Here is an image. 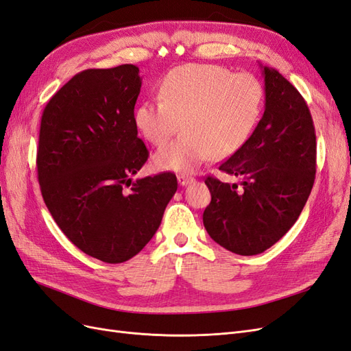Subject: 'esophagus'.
Returning a JSON list of instances; mask_svg holds the SVG:
<instances>
[{
    "mask_svg": "<svg viewBox=\"0 0 351 351\" xmlns=\"http://www.w3.org/2000/svg\"><path fill=\"white\" fill-rule=\"evenodd\" d=\"M177 180H178V184L180 186H187L193 182V177H190L187 174H178L177 176Z\"/></svg>",
    "mask_w": 351,
    "mask_h": 351,
    "instance_id": "1",
    "label": "esophagus"
}]
</instances>
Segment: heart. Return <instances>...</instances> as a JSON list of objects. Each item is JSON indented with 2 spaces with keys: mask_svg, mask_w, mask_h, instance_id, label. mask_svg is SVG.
<instances>
[{
  "mask_svg": "<svg viewBox=\"0 0 351 351\" xmlns=\"http://www.w3.org/2000/svg\"><path fill=\"white\" fill-rule=\"evenodd\" d=\"M158 99L137 105V130L154 146H161L183 121L186 136L156 151L154 165L192 173L215 155L237 152L249 141L261 119L265 90L249 73L232 74L215 64H186L165 74Z\"/></svg>",
  "mask_w": 351,
  "mask_h": 351,
  "instance_id": "heart-1",
  "label": "heart"
}]
</instances>
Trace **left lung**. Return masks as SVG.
<instances>
[{
    "mask_svg": "<svg viewBox=\"0 0 351 351\" xmlns=\"http://www.w3.org/2000/svg\"><path fill=\"white\" fill-rule=\"evenodd\" d=\"M265 112L237 152L219 165L241 186L208 176L204 226L224 249L252 256L277 243L303 210L315 183L316 134L304 98L284 76L263 67Z\"/></svg>",
    "mask_w": 351,
    "mask_h": 351,
    "instance_id": "1",
    "label": "left lung"
}]
</instances>
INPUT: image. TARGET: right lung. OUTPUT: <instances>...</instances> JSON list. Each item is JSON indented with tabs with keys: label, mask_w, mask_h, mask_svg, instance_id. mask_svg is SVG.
I'll return each instance as SVG.
<instances>
[{
	"label": "right lung",
	"mask_w": 351,
	"mask_h": 351,
	"mask_svg": "<svg viewBox=\"0 0 351 351\" xmlns=\"http://www.w3.org/2000/svg\"><path fill=\"white\" fill-rule=\"evenodd\" d=\"M139 69L73 76L42 112L36 154L45 205L66 237L107 263L132 259L154 237L177 190L173 173L132 182L149 151L137 137Z\"/></svg>",
	"instance_id": "1"
}]
</instances>
